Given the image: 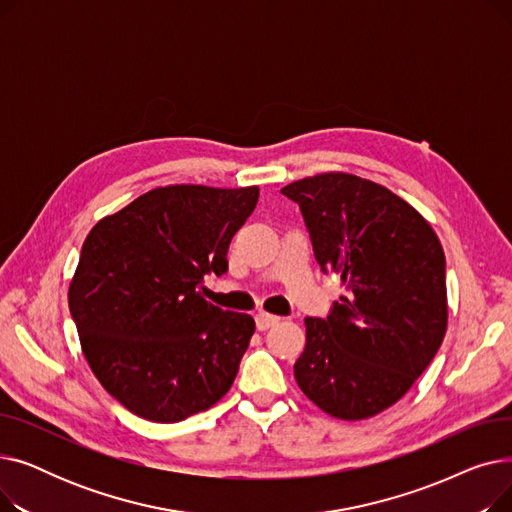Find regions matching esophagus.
Here are the masks:
<instances>
[{"instance_id":"esophagus-1","label":"esophagus","mask_w":512,"mask_h":512,"mask_svg":"<svg viewBox=\"0 0 512 512\" xmlns=\"http://www.w3.org/2000/svg\"><path fill=\"white\" fill-rule=\"evenodd\" d=\"M280 321V317L278 315H272V313H265V311H259L257 315H255V324H257V330L259 332H265V330H270L272 326H276Z\"/></svg>"}]
</instances>
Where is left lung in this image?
Returning a JSON list of instances; mask_svg holds the SVG:
<instances>
[{
	"instance_id": "left-lung-1",
	"label": "left lung",
	"mask_w": 512,
	"mask_h": 512,
	"mask_svg": "<svg viewBox=\"0 0 512 512\" xmlns=\"http://www.w3.org/2000/svg\"><path fill=\"white\" fill-rule=\"evenodd\" d=\"M282 193L301 205L321 270L346 290L328 319L305 317L294 378L324 413L369 419L411 390L444 340L440 238L413 205L355 174L307 176Z\"/></svg>"
}]
</instances>
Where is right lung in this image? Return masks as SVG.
I'll use <instances>...</instances> for the list:
<instances>
[{"label": "right lung", "mask_w": 512, "mask_h": 512, "mask_svg": "<svg viewBox=\"0 0 512 512\" xmlns=\"http://www.w3.org/2000/svg\"><path fill=\"white\" fill-rule=\"evenodd\" d=\"M257 199L259 186H157L87 234L68 305L95 378L130 413L178 423L230 390L255 321L199 288L226 272Z\"/></svg>", "instance_id": "add662e5"}]
</instances>
